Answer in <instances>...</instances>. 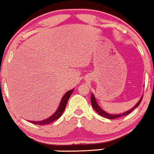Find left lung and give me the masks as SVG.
<instances>
[{
    "label": "left lung",
    "mask_w": 154,
    "mask_h": 154,
    "mask_svg": "<svg viewBox=\"0 0 154 154\" xmlns=\"http://www.w3.org/2000/svg\"><path fill=\"white\" fill-rule=\"evenodd\" d=\"M142 99H143V97H142V98L139 100L138 103H137L136 105H135V106H134L131 109H130L129 111H127L126 112H124V113H123V114H120V115H110V114L106 113V112H105L104 111L102 110L100 108V106H98V104L97 103V101H96V100H95V97H94L93 94H92V95H91V103H92V107H93L94 109L96 111L97 113L100 115V116L106 117V118L110 119V120H113V119H116V118H118V117H123V116H125V115H128L129 113H131L132 111L135 108H137V107L140 105V102L142 101Z\"/></svg>",
    "instance_id": "1"
}]
</instances>
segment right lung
Returning a JSON list of instances; mask_svg holds the SVG:
<instances>
[{"instance_id": "right-lung-1", "label": "right lung", "mask_w": 154, "mask_h": 154, "mask_svg": "<svg viewBox=\"0 0 154 154\" xmlns=\"http://www.w3.org/2000/svg\"><path fill=\"white\" fill-rule=\"evenodd\" d=\"M73 92V90H71L67 92L65 95H64L63 97L62 98V100H61V103L59 104V106L58 108V109L52 116L47 118L46 120H42V121H30L31 123L35 124V125H47V124H50L52 122L55 121V120H58L59 117H61V115H62L63 112L64 111V109H65L66 105H67V100H68L69 97H70L71 94Z\"/></svg>"}]
</instances>
